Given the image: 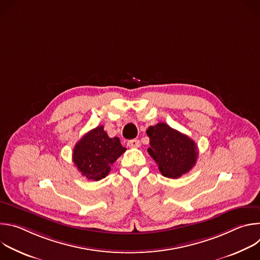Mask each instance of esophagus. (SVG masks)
<instances>
[{"instance_id":"obj_1","label":"esophagus","mask_w":260,"mask_h":260,"mask_svg":"<svg viewBox=\"0 0 260 260\" xmlns=\"http://www.w3.org/2000/svg\"><path fill=\"white\" fill-rule=\"evenodd\" d=\"M127 146L131 148H139L141 146V142H140V140H137V139L129 140L127 142Z\"/></svg>"}]
</instances>
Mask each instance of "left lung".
Wrapping results in <instances>:
<instances>
[{
	"instance_id": "1",
	"label": "left lung",
	"mask_w": 260,
	"mask_h": 260,
	"mask_svg": "<svg viewBox=\"0 0 260 260\" xmlns=\"http://www.w3.org/2000/svg\"><path fill=\"white\" fill-rule=\"evenodd\" d=\"M146 133L150 139V148L147 151L158 165L162 176L177 179L194 167L198 146L188 136L164 122L149 126Z\"/></svg>"
}]
</instances>
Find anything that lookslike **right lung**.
<instances>
[{
    "instance_id": "obj_1",
    "label": "right lung",
    "mask_w": 260,
    "mask_h": 260,
    "mask_svg": "<svg viewBox=\"0 0 260 260\" xmlns=\"http://www.w3.org/2000/svg\"><path fill=\"white\" fill-rule=\"evenodd\" d=\"M125 150L119 138H110L101 125L85 134L75 145L73 162L82 176L99 181L110 173L111 166Z\"/></svg>"
}]
</instances>
